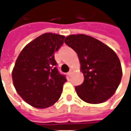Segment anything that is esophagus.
<instances>
[{"label": "esophagus", "instance_id": "34e87169", "mask_svg": "<svg viewBox=\"0 0 131 131\" xmlns=\"http://www.w3.org/2000/svg\"><path fill=\"white\" fill-rule=\"evenodd\" d=\"M73 70H70L69 72H68V75H69V77H71L72 75H73Z\"/></svg>", "mask_w": 131, "mask_h": 131}]
</instances>
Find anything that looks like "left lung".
<instances>
[{
    "label": "left lung",
    "instance_id": "1",
    "mask_svg": "<svg viewBox=\"0 0 131 131\" xmlns=\"http://www.w3.org/2000/svg\"><path fill=\"white\" fill-rule=\"evenodd\" d=\"M78 54L84 82L75 88L83 101L97 104L109 100L122 77L120 60L111 48L85 34H72L64 40Z\"/></svg>",
    "mask_w": 131,
    "mask_h": 131
}]
</instances>
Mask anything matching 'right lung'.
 Instances as JSON below:
<instances>
[{
	"mask_svg": "<svg viewBox=\"0 0 131 131\" xmlns=\"http://www.w3.org/2000/svg\"><path fill=\"white\" fill-rule=\"evenodd\" d=\"M64 37L43 34L27 44L16 59L12 71L13 85L19 96L35 108L49 107L61 97L67 79L58 73L54 54Z\"/></svg>",
	"mask_w": 131,
	"mask_h": 131,
	"instance_id": "obj_1",
	"label": "right lung"
}]
</instances>
